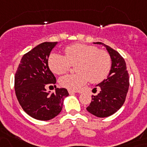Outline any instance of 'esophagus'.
I'll use <instances>...</instances> for the list:
<instances>
[{"label": "esophagus", "instance_id": "1", "mask_svg": "<svg viewBox=\"0 0 147 147\" xmlns=\"http://www.w3.org/2000/svg\"><path fill=\"white\" fill-rule=\"evenodd\" d=\"M68 92L70 94H75V93L77 92H76V91H73V90H68Z\"/></svg>", "mask_w": 147, "mask_h": 147}]
</instances>
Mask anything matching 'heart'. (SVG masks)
Masks as SVG:
<instances>
[{"instance_id":"1","label":"heart","mask_w":147,"mask_h":147,"mask_svg":"<svg viewBox=\"0 0 147 147\" xmlns=\"http://www.w3.org/2000/svg\"><path fill=\"white\" fill-rule=\"evenodd\" d=\"M65 56L53 53L48 59L49 68L54 74L61 75L68 71L71 65H76L75 74L59 79L62 87L77 90L89 80L98 83L106 78L111 69V58L106 51L91 45L76 44L66 47Z\"/></svg>"}]
</instances>
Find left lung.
Returning <instances> with one entry per match:
<instances>
[{
	"instance_id": "obj_1",
	"label": "left lung",
	"mask_w": 147,
	"mask_h": 147,
	"mask_svg": "<svg viewBox=\"0 0 147 147\" xmlns=\"http://www.w3.org/2000/svg\"><path fill=\"white\" fill-rule=\"evenodd\" d=\"M96 43L106 47L111 58V69L107 78L97 85L100 87V92L92 96L86 110L97 117L104 118L117 112L124 104L129 87V76L125 61L118 52L102 43Z\"/></svg>"
}]
</instances>
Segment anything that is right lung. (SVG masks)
<instances>
[{
  "label": "right lung",
  "mask_w": 147,
  "mask_h": 147,
  "mask_svg": "<svg viewBox=\"0 0 147 147\" xmlns=\"http://www.w3.org/2000/svg\"><path fill=\"white\" fill-rule=\"evenodd\" d=\"M58 42H44L22 56L15 74V92L23 110L32 118L47 121L59 114L66 88H56V79L48 65L51 51ZM47 87L56 88L47 92Z\"/></svg>",
  "instance_id": "obj_1"
}]
</instances>
